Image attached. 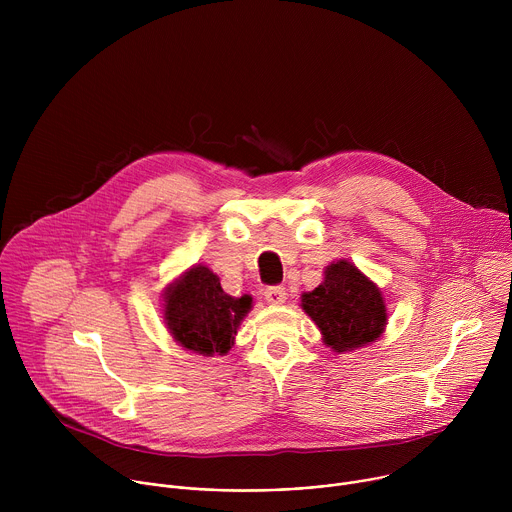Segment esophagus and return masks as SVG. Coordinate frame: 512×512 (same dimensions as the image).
<instances>
[{"label":"esophagus","mask_w":512,"mask_h":512,"mask_svg":"<svg viewBox=\"0 0 512 512\" xmlns=\"http://www.w3.org/2000/svg\"><path fill=\"white\" fill-rule=\"evenodd\" d=\"M265 300L269 302V304H273V306H279V304H285V300H287V291H285V287L283 285H271V287H267L265 289Z\"/></svg>","instance_id":"esophagus-1"}]
</instances>
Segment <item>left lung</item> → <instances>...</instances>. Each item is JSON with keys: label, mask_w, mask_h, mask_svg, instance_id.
Masks as SVG:
<instances>
[{"label": "left lung", "mask_w": 512, "mask_h": 512, "mask_svg": "<svg viewBox=\"0 0 512 512\" xmlns=\"http://www.w3.org/2000/svg\"><path fill=\"white\" fill-rule=\"evenodd\" d=\"M302 308L336 352L377 340L387 324L381 289L348 261L326 267L322 285L302 296Z\"/></svg>", "instance_id": "8db88e82"}]
</instances>
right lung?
Returning a JSON list of instances; mask_svg holds the SVG:
<instances>
[{
    "mask_svg": "<svg viewBox=\"0 0 512 512\" xmlns=\"http://www.w3.org/2000/svg\"><path fill=\"white\" fill-rule=\"evenodd\" d=\"M251 302V296L231 298L208 267L194 265L168 289L164 318L184 348L204 356L225 354Z\"/></svg>",
    "mask_w": 512,
    "mask_h": 512,
    "instance_id": "obj_1",
    "label": "right lung"
}]
</instances>
